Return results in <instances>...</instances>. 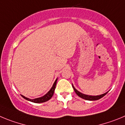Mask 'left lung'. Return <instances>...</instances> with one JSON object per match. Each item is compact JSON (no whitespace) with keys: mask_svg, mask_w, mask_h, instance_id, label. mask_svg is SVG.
I'll use <instances>...</instances> for the list:
<instances>
[{"mask_svg":"<svg viewBox=\"0 0 125 125\" xmlns=\"http://www.w3.org/2000/svg\"><path fill=\"white\" fill-rule=\"evenodd\" d=\"M72 86H73V88L74 91H75V93H76V95H78V96H80V98H82L85 99V100H91V101L97 100H99V99L102 98L103 96H104V95H106V93H108V92H106V93H104V94H102V95H97V96H90V95H84V94H83V93H80V92H78L77 90L75 89V88L74 87L73 85H72Z\"/></svg>","mask_w":125,"mask_h":125,"instance_id":"8db88e82","label":"left lung"}]
</instances>
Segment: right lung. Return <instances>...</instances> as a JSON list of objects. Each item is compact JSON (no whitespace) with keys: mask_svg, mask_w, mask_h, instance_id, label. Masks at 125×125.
Masks as SVG:
<instances>
[{"mask_svg":"<svg viewBox=\"0 0 125 125\" xmlns=\"http://www.w3.org/2000/svg\"><path fill=\"white\" fill-rule=\"evenodd\" d=\"M57 79L56 80L55 82H54V83H53V85L51 89L50 90V91H49V92H48L45 95L42 96V97L37 98H35V99H29L28 98L25 97L24 96L22 95V97H23V98L26 99L27 100H29L30 101V102H33V103H43V102H47V101L49 100L52 97L53 95L55 89L56 84H57Z\"/></svg>","mask_w":125,"mask_h":125,"instance_id":"1","label":"right lung"}]
</instances>
